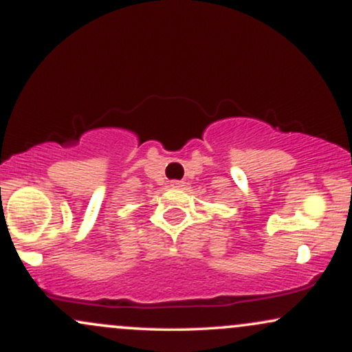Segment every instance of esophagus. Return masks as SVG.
<instances>
[{
	"label": "esophagus",
	"instance_id": "1",
	"mask_svg": "<svg viewBox=\"0 0 352 352\" xmlns=\"http://www.w3.org/2000/svg\"><path fill=\"white\" fill-rule=\"evenodd\" d=\"M170 187H172V188H182V187H184V182H180V180H172V182H170Z\"/></svg>",
	"mask_w": 352,
	"mask_h": 352
}]
</instances>
